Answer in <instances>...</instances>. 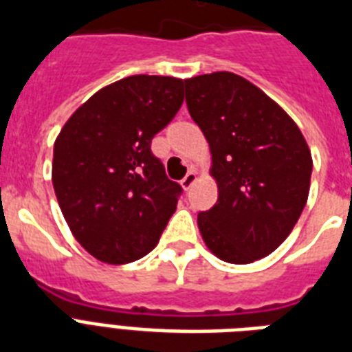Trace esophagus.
Listing matches in <instances>:
<instances>
[{"mask_svg": "<svg viewBox=\"0 0 352 352\" xmlns=\"http://www.w3.org/2000/svg\"><path fill=\"white\" fill-rule=\"evenodd\" d=\"M196 179H198V174H196V170H189V173H187V176L182 179V187H184L185 190H189L190 187L196 184Z\"/></svg>", "mask_w": 352, "mask_h": 352, "instance_id": "34e87169", "label": "esophagus"}]
</instances>
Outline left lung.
I'll use <instances>...</instances> for the list:
<instances>
[{
    "label": "left lung",
    "mask_w": 352,
    "mask_h": 352,
    "mask_svg": "<svg viewBox=\"0 0 352 352\" xmlns=\"http://www.w3.org/2000/svg\"><path fill=\"white\" fill-rule=\"evenodd\" d=\"M190 118L209 142L218 201L199 212L209 251L252 263L282 245L307 204L313 158L292 118L232 72L185 80Z\"/></svg>",
    "instance_id": "left-lung-1"
}]
</instances>
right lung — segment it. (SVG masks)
Returning a JSON list of instances; mask_svg holds the SVG:
<instances>
[{
	"instance_id": "obj_1",
	"label": "right lung",
	"mask_w": 352,
	"mask_h": 352,
	"mask_svg": "<svg viewBox=\"0 0 352 352\" xmlns=\"http://www.w3.org/2000/svg\"><path fill=\"white\" fill-rule=\"evenodd\" d=\"M184 103V80L129 76L67 120L54 143L52 185L70 232L105 263H131L160 241L182 192L151 151Z\"/></svg>"
}]
</instances>
